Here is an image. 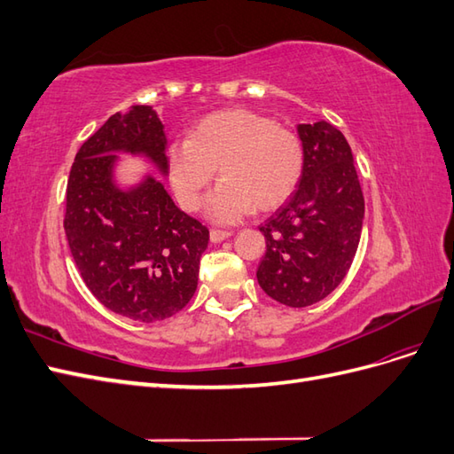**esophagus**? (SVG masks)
<instances>
[{"instance_id":"34e87169","label":"esophagus","mask_w":454,"mask_h":454,"mask_svg":"<svg viewBox=\"0 0 454 454\" xmlns=\"http://www.w3.org/2000/svg\"><path fill=\"white\" fill-rule=\"evenodd\" d=\"M232 235L231 231H219V229H212L210 231V240L214 242V244H217V242H223L225 239H229Z\"/></svg>"}]
</instances>
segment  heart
<instances>
[{
  "instance_id": "b5f03b06",
  "label": "heart",
  "mask_w": 454,
  "mask_h": 454,
  "mask_svg": "<svg viewBox=\"0 0 454 454\" xmlns=\"http://www.w3.org/2000/svg\"><path fill=\"white\" fill-rule=\"evenodd\" d=\"M222 184L206 200V214L217 223L239 222L254 208L277 210L297 189L305 168L299 136L250 109H223L202 117L189 138L167 149V174L177 204L199 210L214 180Z\"/></svg>"
}]
</instances>
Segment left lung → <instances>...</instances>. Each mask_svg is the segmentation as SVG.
Masks as SVG:
<instances>
[{"mask_svg":"<svg viewBox=\"0 0 454 454\" xmlns=\"http://www.w3.org/2000/svg\"><path fill=\"white\" fill-rule=\"evenodd\" d=\"M305 168L297 189L267 223L257 267L263 292L286 307H309L347 277L362 235L364 195L345 136L325 121L297 125Z\"/></svg>","mask_w":454,"mask_h":454,"instance_id":"left-lung-1","label":"left lung"}]
</instances>
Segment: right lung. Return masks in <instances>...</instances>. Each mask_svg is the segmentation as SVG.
<instances>
[{
  "label": "right lung",
  "instance_id": "add662e5",
  "mask_svg": "<svg viewBox=\"0 0 454 454\" xmlns=\"http://www.w3.org/2000/svg\"><path fill=\"white\" fill-rule=\"evenodd\" d=\"M167 134L155 109L132 106L81 145L66 191L64 231L81 278L115 314L160 322L193 297L210 232L145 172L117 180L119 153L142 157L167 177Z\"/></svg>",
  "mask_w": 454,
  "mask_h": 454
}]
</instances>
